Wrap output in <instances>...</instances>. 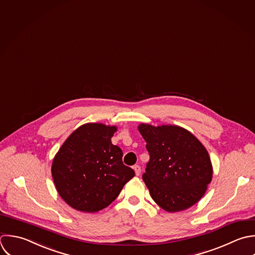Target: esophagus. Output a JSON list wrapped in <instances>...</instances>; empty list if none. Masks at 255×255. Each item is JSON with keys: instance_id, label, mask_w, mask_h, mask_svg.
Listing matches in <instances>:
<instances>
[{"instance_id": "34e87169", "label": "esophagus", "mask_w": 255, "mask_h": 255, "mask_svg": "<svg viewBox=\"0 0 255 255\" xmlns=\"http://www.w3.org/2000/svg\"><path fill=\"white\" fill-rule=\"evenodd\" d=\"M133 169H134V171H135L136 176H139V175L141 174V167H140L139 165H135V166L133 167Z\"/></svg>"}]
</instances>
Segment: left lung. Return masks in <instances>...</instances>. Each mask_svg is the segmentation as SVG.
<instances>
[{"instance_id":"obj_1","label":"left lung","mask_w":255,"mask_h":255,"mask_svg":"<svg viewBox=\"0 0 255 255\" xmlns=\"http://www.w3.org/2000/svg\"><path fill=\"white\" fill-rule=\"evenodd\" d=\"M150 155L143 181L155 203L169 213L184 211L205 195L213 167L208 151L188 130L141 124Z\"/></svg>"}]
</instances>
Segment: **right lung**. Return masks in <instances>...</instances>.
<instances>
[{
  "instance_id": "obj_1",
  "label": "right lung",
  "mask_w": 255,
  "mask_h": 255,
  "mask_svg": "<svg viewBox=\"0 0 255 255\" xmlns=\"http://www.w3.org/2000/svg\"><path fill=\"white\" fill-rule=\"evenodd\" d=\"M115 126L87 123L77 128L55 155L51 174L59 196L71 208L96 213L108 207L135 172L111 143Z\"/></svg>"
}]
</instances>
